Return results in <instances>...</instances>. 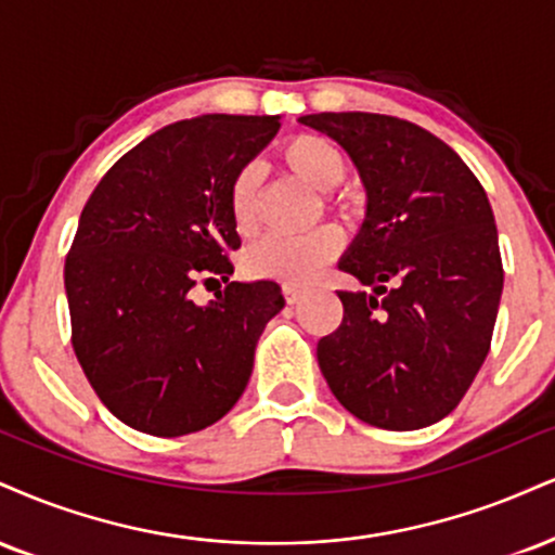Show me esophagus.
I'll list each match as a JSON object with an SVG mask.
<instances>
[{"mask_svg":"<svg viewBox=\"0 0 555 555\" xmlns=\"http://www.w3.org/2000/svg\"><path fill=\"white\" fill-rule=\"evenodd\" d=\"M282 295H284V299L289 305H297L299 299H302V295H305V289L299 284H282Z\"/></svg>","mask_w":555,"mask_h":555,"instance_id":"obj_1","label":"esophagus"}]
</instances>
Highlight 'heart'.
<instances>
[{
    "label": "heart",
    "mask_w": 555,
    "mask_h": 555,
    "mask_svg": "<svg viewBox=\"0 0 555 555\" xmlns=\"http://www.w3.org/2000/svg\"><path fill=\"white\" fill-rule=\"evenodd\" d=\"M282 163L318 191H331L346 176V157L331 139L318 133H299L279 152ZM256 168L245 165L230 183V214L237 232H250L256 222ZM341 232L336 227H318L305 235H271L256 240L243 256V269L253 279H273L284 284H307L341 250Z\"/></svg>",
    "instance_id": "1"
}]
</instances>
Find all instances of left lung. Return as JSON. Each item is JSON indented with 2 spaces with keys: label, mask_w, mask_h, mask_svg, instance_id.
I'll list each match as a JSON object with an SVG mask.
<instances>
[{
  "label": "left lung",
  "mask_w": 555,
  "mask_h": 555,
  "mask_svg": "<svg viewBox=\"0 0 555 555\" xmlns=\"http://www.w3.org/2000/svg\"><path fill=\"white\" fill-rule=\"evenodd\" d=\"M349 152L366 219L338 263L372 292H338L344 320L318 364L346 411L377 429H422L457 409L502 299L499 235L483 185L452 146L379 113L299 118Z\"/></svg>",
  "instance_id": "left-lung-1"
}]
</instances>
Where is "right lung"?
<instances>
[{
  "mask_svg": "<svg viewBox=\"0 0 555 555\" xmlns=\"http://www.w3.org/2000/svg\"><path fill=\"white\" fill-rule=\"evenodd\" d=\"M276 131V116L185 118L126 152L87 198L64 263L72 346L105 409L131 429L202 431L248 385L282 286L228 282L206 308L192 286L232 276L230 183Z\"/></svg>",
  "mask_w": 555,
  "mask_h": 555,
  "instance_id": "right-lung-1",
  "label": "right lung"
}]
</instances>
